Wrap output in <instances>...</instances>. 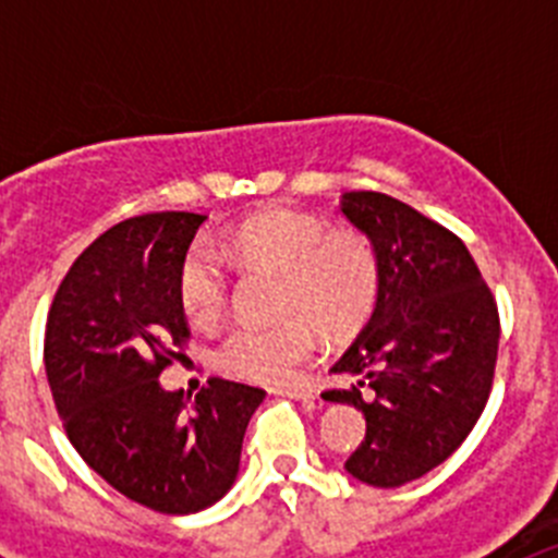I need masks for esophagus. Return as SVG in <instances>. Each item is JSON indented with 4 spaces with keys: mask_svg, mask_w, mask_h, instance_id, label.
I'll use <instances>...</instances> for the list:
<instances>
[{
    "mask_svg": "<svg viewBox=\"0 0 558 558\" xmlns=\"http://www.w3.org/2000/svg\"><path fill=\"white\" fill-rule=\"evenodd\" d=\"M270 393H282V397H290V399H302V402H315L318 399V393L313 391L310 386H288V388H274Z\"/></svg>",
    "mask_w": 558,
    "mask_h": 558,
    "instance_id": "34e87169",
    "label": "esophagus"
}]
</instances>
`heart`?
Wrapping results in <instances>:
<instances>
[{
	"label": "heart",
	"mask_w": 558,
	"mask_h": 558,
	"mask_svg": "<svg viewBox=\"0 0 558 558\" xmlns=\"http://www.w3.org/2000/svg\"><path fill=\"white\" fill-rule=\"evenodd\" d=\"M220 248L243 265L282 274L279 324H240L218 349L220 366L234 377L284 386L318 352L322 335L349 338L368 322L379 295V259L368 236L329 231L315 215L295 209L256 211L223 236ZM186 318L211 327L226 310L229 270L211 245H192L179 270Z\"/></svg>",
	"instance_id": "obj_1"
}]
</instances>
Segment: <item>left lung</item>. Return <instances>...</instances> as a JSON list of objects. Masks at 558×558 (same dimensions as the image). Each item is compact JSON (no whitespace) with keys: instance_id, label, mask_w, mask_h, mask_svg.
<instances>
[{"instance_id":"8db88e82","label":"left lung","mask_w":558,"mask_h":558,"mask_svg":"<svg viewBox=\"0 0 558 558\" xmlns=\"http://www.w3.org/2000/svg\"><path fill=\"white\" fill-rule=\"evenodd\" d=\"M340 211L377 251L379 295L332 366L354 386L324 399L366 416L349 475L397 489L445 463L481 418L500 318L475 259L445 226L383 192H343Z\"/></svg>"}]
</instances>
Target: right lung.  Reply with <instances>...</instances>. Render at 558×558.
Wrapping results in <instances>:
<instances>
[{
    "mask_svg": "<svg viewBox=\"0 0 558 558\" xmlns=\"http://www.w3.org/2000/svg\"><path fill=\"white\" fill-rule=\"evenodd\" d=\"M206 215L153 211L111 226L63 276L44 366L69 441L128 500L195 514L234 486L263 388L211 377L184 397L161 372L190 338L179 270Z\"/></svg>",
    "mask_w": 558,
    "mask_h": 558,
    "instance_id": "obj_1",
    "label": "right lung"
}]
</instances>
